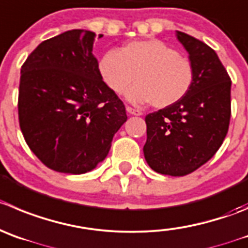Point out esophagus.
I'll return each mask as SVG.
<instances>
[{
    "instance_id": "1",
    "label": "esophagus",
    "mask_w": 248,
    "mask_h": 248,
    "mask_svg": "<svg viewBox=\"0 0 248 248\" xmlns=\"http://www.w3.org/2000/svg\"><path fill=\"white\" fill-rule=\"evenodd\" d=\"M126 110L129 115H135V116H140V115H142V111L137 110V108H131V106H126Z\"/></svg>"
}]
</instances>
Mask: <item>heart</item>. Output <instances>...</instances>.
Here are the masks:
<instances>
[{"instance_id":"b5f03b06","label":"heart","mask_w":248,"mask_h":248,"mask_svg":"<svg viewBox=\"0 0 248 248\" xmlns=\"http://www.w3.org/2000/svg\"><path fill=\"white\" fill-rule=\"evenodd\" d=\"M98 71L101 79L116 94L127 92L133 104H152L168 108L179 103L193 83V67L189 60L177 54L158 39L136 40L119 51L108 50L100 57Z\"/></svg>"}]
</instances>
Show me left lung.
Returning <instances> with one entry per match:
<instances>
[{"mask_svg":"<svg viewBox=\"0 0 248 248\" xmlns=\"http://www.w3.org/2000/svg\"><path fill=\"white\" fill-rule=\"evenodd\" d=\"M189 55L193 83L179 103L145 116L144 158L154 171L185 176L218 152L231 116V79L218 55L203 41L176 31Z\"/></svg>","mask_w":248,"mask_h":248,"instance_id":"1","label":"left lung"}]
</instances>
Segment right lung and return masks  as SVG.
I'll return each instance as SVG.
<instances>
[{
	"mask_svg": "<svg viewBox=\"0 0 248 248\" xmlns=\"http://www.w3.org/2000/svg\"><path fill=\"white\" fill-rule=\"evenodd\" d=\"M95 36L64 31L43 41L20 69V129L39 160L59 172L95 169L127 121L124 103L99 75Z\"/></svg>",
	"mask_w": 248,
	"mask_h": 248,
	"instance_id": "1",
	"label": "right lung"
}]
</instances>
